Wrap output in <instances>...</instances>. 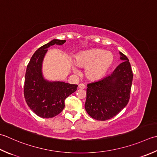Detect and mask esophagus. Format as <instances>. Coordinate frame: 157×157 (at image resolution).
<instances>
[{"label": "esophagus", "instance_id": "esophagus-1", "mask_svg": "<svg viewBox=\"0 0 157 157\" xmlns=\"http://www.w3.org/2000/svg\"><path fill=\"white\" fill-rule=\"evenodd\" d=\"M78 88H81V89H84V88H86V86L84 84H79L78 85Z\"/></svg>", "mask_w": 157, "mask_h": 157}]
</instances>
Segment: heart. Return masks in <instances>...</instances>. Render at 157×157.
Listing matches in <instances>:
<instances>
[{"label":"heart","instance_id":"1","mask_svg":"<svg viewBox=\"0 0 157 157\" xmlns=\"http://www.w3.org/2000/svg\"><path fill=\"white\" fill-rule=\"evenodd\" d=\"M113 60L111 52L99 49L82 52L75 57L77 65L86 68V76L93 81L99 80L103 78L112 64ZM73 71H78L75 67H73Z\"/></svg>","mask_w":157,"mask_h":157}]
</instances>
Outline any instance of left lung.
<instances>
[{
  "instance_id": "obj_1",
  "label": "left lung",
  "mask_w": 157,
  "mask_h": 157,
  "mask_svg": "<svg viewBox=\"0 0 157 157\" xmlns=\"http://www.w3.org/2000/svg\"><path fill=\"white\" fill-rule=\"evenodd\" d=\"M120 54L122 63L112 74L87 85L85 109L97 121L113 118L129 101L133 74L128 58L121 52Z\"/></svg>"
}]
</instances>
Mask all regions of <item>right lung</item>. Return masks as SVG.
Here are the masks:
<instances>
[{
	"mask_svg": "<svg viewBox=\"0 0 157 157\" xmlns=\"http://www.w3.org/2000/svg\"><path fill=\"white\" fill-rule=\"evenodd\" d=\"M65 40L53 39L36 50L28 64L24 80V94L30 109L39 117L53 118L63 111L64 100L77 90L78 85L44 79L42 63L49 47L63 45Z\"/></svg>",
	"mask_w": 157,
	"mask_h": 157,
	"instance_id": "right-lung-1",
	"label": "right lung"
}]
</instances>
